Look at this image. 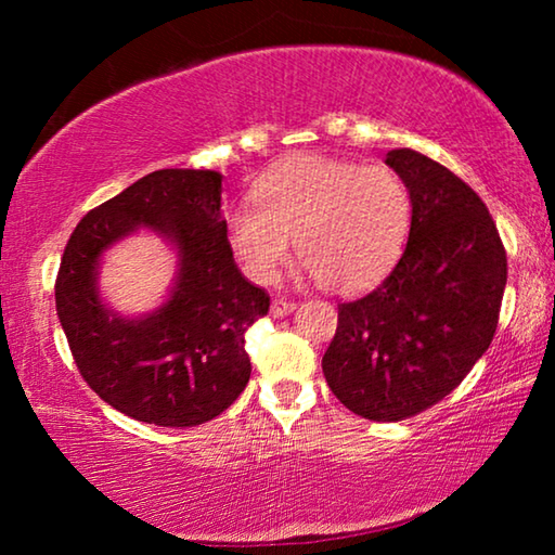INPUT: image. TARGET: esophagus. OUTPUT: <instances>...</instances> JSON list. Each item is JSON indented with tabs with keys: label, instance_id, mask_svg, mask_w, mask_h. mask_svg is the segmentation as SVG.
<instances>
[{
	"label": "esophagus",
	"instance_id": "1",
	"mask_svg": "<svg viewBox=\"0 0 555 555\" xmlns=\"http://www.w3.org/2000/svg\"><path fill=\"white\" fill-rule=\"evenodd\" d=\"M294 308H296V304H294V300H288V298H274V300H271V315H276V318L288 315L291 311H294Z\"/></svg>",
	"mask_w": 555,
	"mask_h": 555
}]
</instances>
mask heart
<instances>
[{
	"instance_id": "heart-1",
	"label": "heart",
	"mask_w": 555,
	"mask_h": 555,
	"mask_svg": "<svg viewBox=\"0 0 555 555\" xmlns=\"http://www.w3.org/2000/svg\"><path fill=\"white\" fill-rule=\"evenodd\" d=\"M257 205H234L224 232L244 274L269 284L288 257L337 294L367 291L389 274L406 247L413 201L389 166L291 156L259 178Z\"/></svg>"
}]
</instances>
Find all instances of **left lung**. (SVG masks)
I'll return each instance as SVG.
<instances>
[{"instance_id": "left-lung-1", "label": "left lung", "mask_w": 555, "mask_h": 555, "mask_svg": "<svg viewBox=\"0 0 555 555\" xmlns=\"http://www.w3.org/2000/svg\"><path fill=\"white\" fill-rule=\"evenodd\" d=\"M387 166L411 191L406 249L377 288L337 304L323 354L327 387L370 421L446 399L490 347L506 286V251L480 195L413 149H391Z\"/></svg>"}]
</instances>
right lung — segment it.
Listing matches in <instances>:
<instances>
[{
    "label": "right lung",
    "instance_id": "1",
    "mask_svg": "<svg viewBox=\"0 0 555 555\" xmlns=\"http://www.w3.org/2000/svg\"><path fill=\"white\" fill-rule=\"evenodd\" d=\"M220 193L218 171L164 168L90 210L65 244L55 311L73 360L102 401L144 424L201 426L249 382L244 333L269 313V294L234 264ZM137 227L176 241L182 269L156 314L125 322L101 306L96 261Z\"/></svg>",
    "mask_w": 555,
    "mask_h": 555
}]
</instances>
